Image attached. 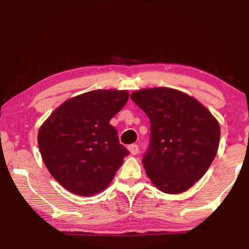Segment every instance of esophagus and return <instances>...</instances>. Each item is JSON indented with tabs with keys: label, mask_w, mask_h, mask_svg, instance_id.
<instances>
[{
	"label": "esophagus",
	"mask_w": 249,
	"mask_h": 249,
	"mask_svg": "<svg viewBox=\"0 0 249 249\" xmlns=\"http://www.w3.org/2000/svg\"><path fill=\"white\" fill-rule=\"evenodd\" d=\"M128 149H129V151H130V153H131L132 155H136L138 153V151H139V147H138V145L131 144V145L128 146Z\"/></svg>",
	"instance_id": "esophagus-1"
}]
</instances>
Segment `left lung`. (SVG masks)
<instances>
[{"mask_svg":"<svg viewBox=\"0 0 249 249\" xmlns=\"http://www.w3.org/2000/svg\"><path fill=\"white\" fill-rule=\"evenodd\" d=\"M130 98L151 122L142 160L146 175L163 193L189 189L216 155L220 125L215 118L195 98L171 88L137 90Z\"/></svg>","mask_w":249,"mask_h":249,"instance_id":"1","label":"left lung"}]
</instances>
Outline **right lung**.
<instances>
[{
  "label": "right lung",
  "instance_id": "1",
  "mask_svg": "<svg viewBox=\"0 0 249 249\" xmlns=\"http://www.w3.org/2000/svg\"><path fill=\"white\" fill-rule=\"evenodd\" d=\"M125 90H91L60 105L38 131L43 161L70 193L91 196L107 188L129 151L110 120L124 107Z\"/></svg>",
  "mask_w": 249,
  "mask_h": 249
}]
</instances>
